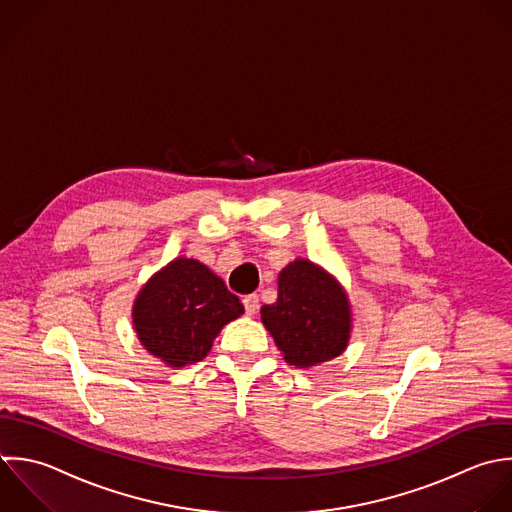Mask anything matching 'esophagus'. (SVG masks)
Here are the masks:
<instances>
[{"label": "esophagus", "instance_id": "obj_1", "mask_svg": "<svg viewBox=\"0 0 512 512\" xmlns=\"http://www.w3.org/2000/svg\"><path fill=\"white\" fill-rule=\"evenodd\" d=\"M243 305H245V313L247 315H255L257 309H259V297L255 293L247 295V297H243Z\"/></svg>", "mask_w": 512, "mask_h": 512}]
</instances>
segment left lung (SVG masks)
<instances>
[{
	"mask_svg": "<svg viewBox=\"0 0 512 512\" xmlns=\"http://www.w3.org/2000/svg\"><path fill=\"white\" fill-rule=\"evenodd\" d=\"M261 321L283 359L297 369L339 357L351 337L347 293L309 259H295L279 273L277 301L261 307Z\"/></svg>",
	"mask_w": 512,
	"mask_h": 512,
	"instance_id": "8db88e82",
	"label": "left lung"
}]
</instances>
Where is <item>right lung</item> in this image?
<instances>
[{
  "instance_id": "1",
  "label": "right lung",
  "mask_w": 512,
  "mask_h": 512,
  "mask_svg": "<svg viewBox=\"0 0 512 512\" xmlns=\"http://www.w3.org/2000/svg\"><path fill=\"white\" fill-rule=\"evenodd\" d=\"M243 311L239 297L207 265L177 257L139 291L133 327L141 345L175 369L205 359L219 331Z\"/></svg>"
}]
</instances>
